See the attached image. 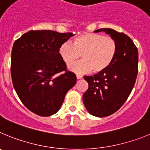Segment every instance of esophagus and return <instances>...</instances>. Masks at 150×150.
<instances>
[{
    "label": "esophagus",
    "mask_w": 150,
    "mask_h": 150,
    "mask_svg": "<svg viewBox=\"0 0 150 150\" xmlns=\"http://www.w3.org/2000/svg\"><path fill=\"white\" fill-rule=\"evenodd\" d=\"M76 78H77V79H80L83 78V76L80 74H76Z\"/></svg>",
    "instance_id": "esophagus-1"
}]
</instances>
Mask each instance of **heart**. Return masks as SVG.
<instances>
[{
  "label": "heart",
  "instance_id": "heart-1",
  "mask_svg": "<svg viewBox=\"0 0 150 150\" xmlns=\"http://www.w3.org/2000/svg\"><path fill=\"white\" fill-rule=\"evenodd\" d=\"M59 54L66 64H70L82 56L83 60L69 66L78 74L91 71L103 72L110 65L117 52V43L110 36L85 33L75 38L74 43L66 41L59 47Z\"/></svg>",
  "mask_w": 150,
  "mask_h": 150
}]
</instances>
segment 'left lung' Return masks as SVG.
<instances>
[{"mask_svg": "<svg viewBox=\"0 0 150 150\" xmlns=\"http://www.w3.org/2000/svg\"><path fill=\"white\" fill-rule=\"evenodd\" d=\"M115 39L117 52L110 65L103 72L84 76L88 88L83 94L85 107L92 116L104 117L114 113L126 101L132 92L138 72V51L132 40L124 33L101 28Z\"/></svg>", "mask_w": 150, "mask_h": 150, "instance_id": "1", "label": "left lung"}]
</instances>
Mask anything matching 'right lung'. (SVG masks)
Instances as JSON below:
<instances>
[{
	"label": "right lung",
	"instance_id": "right-lung-1",
	"mask_svg": "<svg viewBox=\"0 0 150 150\" xmlns=\"http://www.w3.org/2000/svg\"><path fill=\"white\" fill-rule=\"evenodd\" d=\"M72 36L50 30H30L13 44V87L22 104L38 116L58 112L68 90L76 84V75L67 71L59 52Z\"/></svg>",
	"mask_w": 150,
	"mask_h": 150
}]
</instances>
